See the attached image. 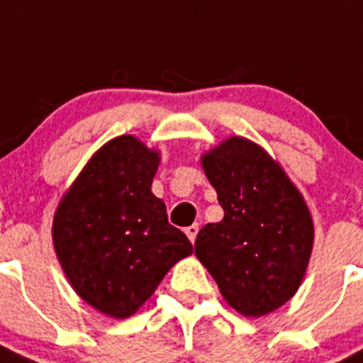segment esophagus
Returning <instances> with one entry per match:
<instances>
[{"instance_id": "obj_1", "label": "esophagus", "mask_w": 363, "mask_h": 363, "mask_svg": "<svg viewBox=\"0 0 363 363\" xmlns=\"http://www.w3.org/2000/svg\"><path fill=\"white\" fill-rule=\"evenodd\" d=\"M197 234H199V225H191L186 228V235H188V239H190L191 242H195V238H197Z\"/></svg>"}]
</instances>
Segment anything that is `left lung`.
Returning a JSON list of instances; mask_svg holds the SVG:
<instances>
[{
    "label": "left lung",
    "mask_w": 363,
    "mask_h": 363,
    "mask_svg": "<svg viewBox=\"0 0 363 363\" xmlns=\"http://www.w3.org/2000/svg\"><path fill=\"white\" fill-rule=\"evenodd\" d=\"M225 210L195 239V256L226 303L259 318L286 303L307 272L314 223L303 195L256 143L228 137L201 157Z\"/></svg>",
    "instance_id": "obj_1"
}]
</instances>
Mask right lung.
I'll use <instances>...</instances> for the list:
<instances>
[{
    "label": "right lung",
    "mask_w": 363,
    "mask_h": 363,
    "mask_svg": "<svg viewBox=\"0 0 363 363\" xmlns=\"http://www.w3.org/2000/svg\"><path fill=\"white\" fill-rule=\"evenodd\" d=\"M160 153L133 135L104 144L60 201L52 242L65 277L86 303L129 318L173 264L194 252L151 194Z\"/></svg>",
    "instance_id": "obj_1"
}]
</instances>
